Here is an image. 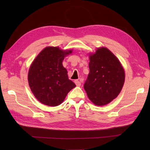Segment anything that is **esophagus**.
Segmentation results:
<instances>
[{"label":"esophagus","instance_id":"34e87169","mask_svg":"<svg viewBox=\"0 0 150 150\" xmlns=\"http://www.w3.org/2000/svg\"><path fill=\"white\" fill-rule=\"evenodd\" d=\"M75 83L76 85L77 86H80L81 85V80H75Z\"/></svg>","mask_w":150,"mask_h":150}]
</instances>
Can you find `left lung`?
I'll list each match as a JSON object with an SVG mask.
<instances>
[{
  "instance_id": "8db88e82",
  "label": "left lung",
  "mask_w": 150,
  "mask_h": 150,
  "mask_svg": "<svg viewBox=\"0 0 150 150\" xmlns=\"http://www.w3.org/2000/svg\"><path fill=\"white\" fill-rule=\"evenodd\" d=\"M89 68L84 84L89 98L98 106L110 103L120 93L125 79L119 60L109 50L101 47L91 55Z\"/></svg>"
}]
</instances>
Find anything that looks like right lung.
<instances>
[{
	"mask_svg": "<svg viewBox=\"0 0 150 150\" xmlns=\"http://www.w3.org/2000/svg\"><path fill=\"white\" fill-rule=\"evenodd\" d=\"M71 52V50L62 51L57 47H47L31 64L28 82L35 97L41 103L58 106L76 86L68 79V71L62 66L64 57Z\"/></svg>",
	"mask_w": 150,
	"mask_h": 150,
	"instance_id": "right-lung-1",
	"label": "right lung"
}]
</instances>
